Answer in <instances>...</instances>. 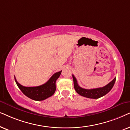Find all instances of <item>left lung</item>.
<instances>
[{
	"label": "left lung",
	"mask_w": 130,
	"mask_h": 130,
	"mask_svg": "<svg viewBox=\"0 0 130 130\" xmlns=\"http://www.w3.org/2000/svg\"><path fill=\"white\" fill-rule=\"evenodd\" d=\"M72 78L74 81V89L76 92L81 96L90 99H99L106 95L112 89L116 81V77H115L113 80L104 87L93 89H85L79 87L78 84L77 79L74 75H72Z\"/></svg>",
	"instance_id": "left-lung-1"
}]
</instances>
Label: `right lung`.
Returning <instances> with one entry per match:
<instances>
[{"mask_svg":"<svg viewBox=\"0 0 130 130\" xmlns=\"http://www.w3.org/2000/svg\"><path fill=\"white\" fill-rule=\"evenodd\" d=\"M61 72L62 71L56 72L46 83L37 87H25L21 85L15 77V80L19 89L26 96L34 100L40 101L46 99L54 94L56 91V81L59 77Z\"/></svg>","mask_w":130,"mask_h":130,"instance_id":"add662e5","label":"right lung"}]
</instances>
